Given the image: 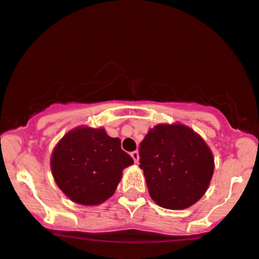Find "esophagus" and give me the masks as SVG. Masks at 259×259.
<instances>
[{"label":"esophagus","mask_w":259,"mask_h":259,"mask_svg":"<svg viewBox=\"0 0 259 259\" xmlns=\"http://www.w3.org/2000/svg\"><path fill=\"white\" fill-rule=\"evenodd\" d=\"M132 157L134 158L135 163H138V162H139V152L138 151H133L132 152Z\"/></svg>","instance_id":"obj_1"}]
</instances>
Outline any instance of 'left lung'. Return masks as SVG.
Segmentation results:
<instances>
[{
	"label": "left lung",
	"mask_w": 259,
	"mask_h": 259,
	"mask_svg": "<svg viewBox=\"0 0 259 259\" xmlns=\"http://www.w3.org/2000/svg\"><path fill=\"white\" fill-rule=\"evenodd\" d=\"M139 156L150 195L166 209L181 210L197 203L214 173L208 145L182 124L156 125L141 141Z\"/></svg>",
	"instance_id": "obj_1"
}]
</instances>
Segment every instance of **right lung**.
Returning <instances> with one entry per match:
<instances>
[{"label":"right lung","instance_id":"right-lung-1","mask_svg":"<svg viewBox=\"0 0 259 259\" xmlns=\"http://www.w3.org/2000/svg\"><path fill=\"white\" fill-rule=\"evenodd\" d=\"M120 139L104 129L77 127L59 141L51 155L56 184L75 203L97 205L114 194L121 172L134 160L121 150Z\"/></svg>","mask_w":259,"mask_h":259}]
</instances>
